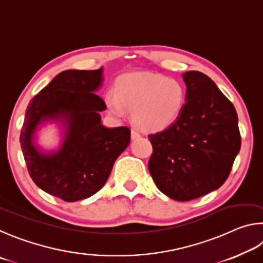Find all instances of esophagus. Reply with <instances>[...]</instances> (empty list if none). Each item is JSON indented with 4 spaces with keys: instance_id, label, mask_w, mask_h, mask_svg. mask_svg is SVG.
Listing matches in <instances>:
<instances>
[{
    "instance_id": "obj_1",
    "label": "esophagus",
    "mask_w": 263,
    "mask_h": 263,
    "mask_svg": "<svg viewBox=\"0 0 263 263\" xmlns=\"http://www.w3.org/2000/svg\"><path fill=\"white\" fill-rule=\"evenodd\" d=\"M130 136H132V140H137V139H140V137H141V134L137 130H135V129H132Z\"/></svg>"
}]
</instances>
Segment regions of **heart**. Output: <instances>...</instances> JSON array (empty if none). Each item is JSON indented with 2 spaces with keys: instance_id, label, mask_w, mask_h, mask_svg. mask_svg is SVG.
<instances>
[{
  "instance_id": "heart-1",
  "label": "heart",
  "mask_w": 263,
  "mask_h": 263,
  "mask_svg": "<svg viewBox=\"0 0 263 263\" xmlns=\"http://www.w3.org/2000/svg\"><path fill=\"white\" fill-rule=\"evenodd\" d=\"M186 87L177 78L160 73L133 72L120 76L115 90L105 95V103L114 117L122 118L126 107L132 118L145 130H159L171 126L185 109Z\"/></svg>"
}]
</instances>
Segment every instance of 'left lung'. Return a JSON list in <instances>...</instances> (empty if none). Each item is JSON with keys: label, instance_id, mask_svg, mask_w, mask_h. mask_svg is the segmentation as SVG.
<instances>
[{"label": "left lung", "instance_id": "8db88e82", "mask_svg": "<svg viewBox=\"0 0 263 263\" xmlns=\"http://www.w3.org/2000/svg\"><path fill=\"white\" fill-rule=\"evenodd\" d=\"M185 109L176 122L149 135V171L158 190L177 201L216 191L231 172L241 137L236 108L214 81L200 71L182 73Z\"/></svg>", "mask_w": 263, "mask_h": 263}]
</instances>
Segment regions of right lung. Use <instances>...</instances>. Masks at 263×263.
Here are the masks:
<instances>
[{
	"mask_svg": "<svg viewBox=\"0 0 263 263\" xmlns=\"http://www.w3.org/2000/svg\"><path fill=\"white\" fill-rule=\"evenodd\" d=\"M103 69L60 72L25 113L20 141L27 171L36 186L66 202L96 194L130 142L129 128L101 123L106 105L96 92L103 85ZM50 122L62 128L57 151H45L36 142L40 128Z\"/></svg>",
	"mask_w": 263,
	"mask_h": 263,
	"instance_id": "obj_1",
	"label": "right lung"
}]
</instances>
